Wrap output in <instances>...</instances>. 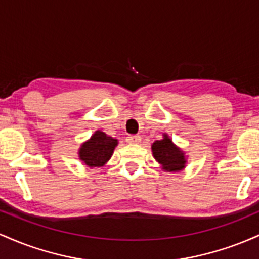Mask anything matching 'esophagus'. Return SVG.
<instances>
[{"instance_id":"esophagus-1","label":"esophagus","mask_w":259,"mask_h":259,"mask_svg":"<svg viewBox=\"0 0 259 259\" xmlns=\"http://www.w3.org/2000/svg\"><path fill=\"white\" fill-rule=\"evenodd\" d=\"M141 141V136L140 135H127L126 136V142L129 144H139Z\"/></svg>"}]
</instances>
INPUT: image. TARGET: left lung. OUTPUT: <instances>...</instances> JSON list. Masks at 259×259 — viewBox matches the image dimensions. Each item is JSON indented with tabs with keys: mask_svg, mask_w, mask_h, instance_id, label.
Wrapping results in <instances>:
<instances>
[{
	"mask_svg": "<svg viewBox=\"0 0 259 259\" xmlns=\"http://www.w3.org/2000/svg\"><path fill=\"white\" fill-rule=\"evenodd\" d=\"M154 159L167 171H180L185 168L186 157L184 151L173 144L170 138L164 134L162 140H157L152 145Z\"/></svg>",
	"mask_w": 259,
	"mask_h": 259,
	"instance_id": "1",
	"label": "left lung"
}]
</instances>
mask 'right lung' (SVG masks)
I'll return each instance as SVG.
<instances>
[{
    "label": "right lung",
    "mask_w": 259,
    "mask_h": 259,
    "mask_svg": "<svg viewBox=\"0 0 259 259\" xmlns=\"http://www.w3.org/2000/svg\"><path fill=\"white\" fill-rule=\"evenodd\" d=\"M117 145V139H113L112 136L97 130L79 148V158L90 168L103 167L112 157Z\"/></svg>",
    "instance_id": "right-lung-1"
}]
</instances>
